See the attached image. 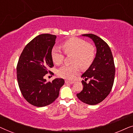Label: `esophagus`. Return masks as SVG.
I'll return each instance as SVG.
<instances>
[{"instance_id": "obj_1", "label": "esophagus", "mask_w": 133, "mask_h": 133, "mask_svg": "<svg viewBox=\"0 0 133 133\" xmlns=\"http://www.w3.org/2000/svg\"><path fill=\"white\" fill-rule=\"evenodd\" d=\"M65 83H67V84H71V83H74V82H73V81H67V80H66V81H65Z\"/></svg>"}]
</instances>
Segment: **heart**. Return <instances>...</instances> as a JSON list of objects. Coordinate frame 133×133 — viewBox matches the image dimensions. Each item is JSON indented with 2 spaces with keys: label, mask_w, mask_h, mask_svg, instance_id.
Here are the masks:
<instances>
[{
  "label": "heart",
  "mask_w": 133,
  "mask_h": 133,
  "mask_svg": "<svg viewBox=\"0 0 133 133\" xmlns=\"http://www.w3.org/2000/svg\"><path fill=\"white\" fill-rule=\"evenodd\" d=\"M62 48L65 53L73 54L72 63L74 65H64L57 71L59 76L63 79L72 80L79 73V65L82 68L90 66L95 57V49L91 45L79 38L72 37L65 41L62 43ZM52 62L56 65L62 62L63 54L61 49L57 46H54L51 52Z\"/></svg>",
  "instance_id": "obj_1"
}]
</instances>
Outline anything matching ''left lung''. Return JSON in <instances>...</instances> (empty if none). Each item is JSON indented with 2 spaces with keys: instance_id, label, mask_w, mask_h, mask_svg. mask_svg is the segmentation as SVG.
<instances>
[{
  "instance_id": "8db88e82",
  "label": "left lung",
  "mask_w": 133,
  "mask_h": 133,
  "mask_svg": "<svg viewBox=\"0 0 133 133\" xmlns=\"http://www.w3.org/2000/svg\"><path fill=\"white\" fill-rule=\"evenodd\" d=\"M90 38L96 48L95 58L88 70L82 75L83 90L77 97L83 103L94 105L103 101L111 91L115 76V66L112 52L108 45L92 34H82ZM90 79L87 83V79Z\"/></svg>"
}]
</instances>
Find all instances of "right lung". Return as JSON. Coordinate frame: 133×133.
I'll use <instances>...</instances> for the list:
<instances>
[{"label": "right lung", "instance_id": "right-lung-1", "mask_svg": "<svg viewBox=\"0 0 133 133\" xmlns=\"http://www.w3.org/2000/svg\"><path fill=\"white\" fill-rule=\"evenodd\" d=\"M56 36L40 34L30 42L23 49L17 66V78L21 91L25 100L34 106L45 107L59 96L64 85L63 79L56 78L46 82L44 76L54 66L51 52Z\"/></svg>", "mask_w": 133, "mask_h": 133}]
</instances>
